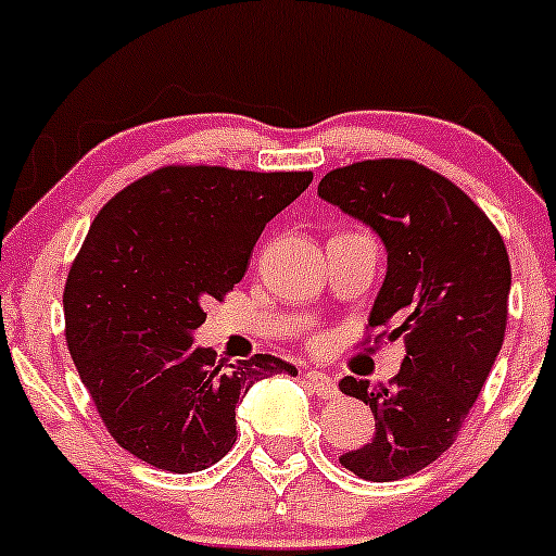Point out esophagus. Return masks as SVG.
I'll return each mask as SVG.
<instances>
[{"label":"esophagus","mask_w":556,"mask_h":556,"mask_svg":"<svg viewBox=\"0 0 556 556\" xmlns=\"http://www.w3.org/2000/svg\"><path fill=\"white\" fill-rule=\"evenodd\" d=\"M306 382L311 388H314V393L319 395V399H338L340 390H338V382L332 380V377L325 375V371H306Z\"/></svg>","instance_id":"34e87169"}]
</instances>
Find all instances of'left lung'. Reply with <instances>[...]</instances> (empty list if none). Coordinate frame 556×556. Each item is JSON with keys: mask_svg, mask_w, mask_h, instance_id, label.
I'll return each instance as SVG.
<instances>
[{"mask_svg": "<svg viewBox=\"0 0 556 556\" xmlns=\"http://www.w3.org/2000/svg\"><path fill=\"white\" fill-rule=\"evenodd\" d=\"M319 198L382 240L388 271L369 327L406 340L393 388L340 380L345 395L375 414V438L340 465L375 483L408 478L456 441L502 351L509 255L459 187L414 161L334 168L319 181Z\"/></svg>", "mask_w": 556, "mask_h": 556, "instance_id": "left-lung-1", "label": "left lung"}]
</instances>
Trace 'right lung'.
I'll return each mask as SVG.
<instances>
[{
	"label": "right lung",
	"mask_w": 556,
	"mask_h": 556,
	"mask_svg": "<svg viewBox=\"0 0 556 556\" xmlns=\"http://www.w3.org/2000/svg\"><path fill=\"white\" fill-rule=\"evenodd\" d=\"M311 179L166 166L97 213L65 282V340L110 435L137 459L176 475L216 465L237 441L242 395L279 371L298 375L266 353L222 369L194 329Z\"/></svg>",
	"instance_id": "1"
}]
</instances>
